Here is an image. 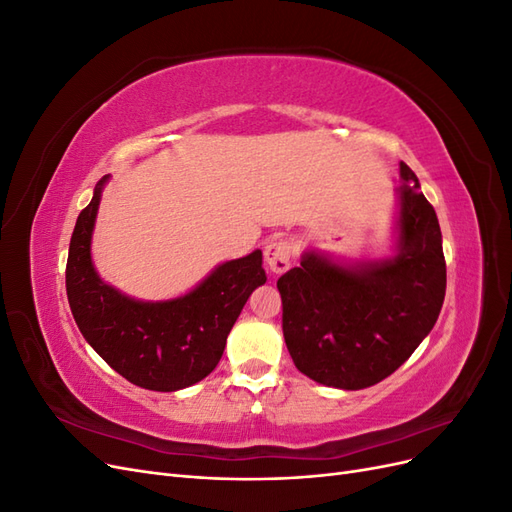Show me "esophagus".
Returning a JSON list of instances; mask_svg holds the SVG:
<instances>
[{"label":"esophagus","mask_w":512,"mask_h":512,"mask_svg":"<svg viewBox=\"0 0 512 512\" xmlns=\"http://www.w3.org/2000/svg\"><path fill=\"white\" fill-rule=\"evenodd\" d=\"M265 260H267V267L275 275L288 271L290 269V262H292V245L286 239L271 241L265 247Z\"/></svg>","instance_id":"obj_1"}]
</instances>
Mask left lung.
Masks as SVG:
<instances>
[{"instance_id": "1", "label": "left lung", "mask_w": 512, "mask_h": 512, "mask_svg": "<svg viewBox=\"0 0 512 512\" xmlns=\"http://www.w3.org/2000/svg\"><path fill=\"white\" fill-rule=\"evenodd\" d=\"M389 256L337 260L305 250L277 280L294 365L318 384L359 391L404 365L436 324L446 292L438 215L408 164H399Z\"/></svg>"}]
</instances>
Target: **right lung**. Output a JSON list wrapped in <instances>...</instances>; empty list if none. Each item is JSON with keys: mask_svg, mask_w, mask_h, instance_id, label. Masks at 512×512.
<instances>
[{"mask_svg": "<svg viewBox=\"0 0 512 512\" xmlns=\"http://www.w3.org/2000/svg\"><path fill=\"white\" fill-rule=\"evenodd\" d=\"M76 220L66 290L76 327L102 359L141 389L173 393L207 378L250 294L267 282L262 252L226 260L190 292L166 301L134 299L106 284L91 260V237L102 190Z\"/></svg>", "mask_w": 512, "mask_h": 512, "instance_id": "obj_1", "label": "right lung"}]
</instances>
